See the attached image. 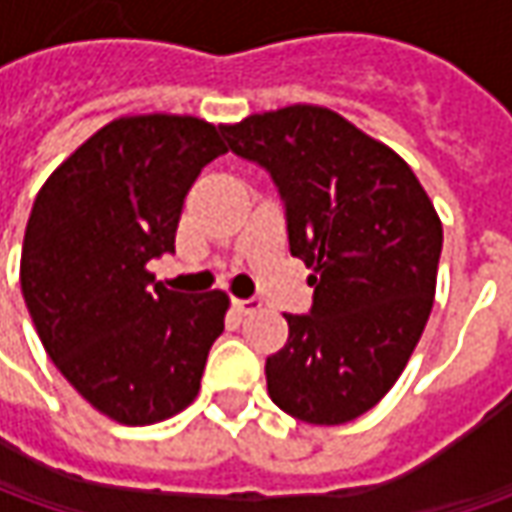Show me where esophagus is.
<instances>
[{
  "label": "esophagus",
  "instance_id": "1",
  "mask_svg": "<svg viewBox=\"0 0 512 512\" xmlns=\"http://www.w3.org/2000/svg\"><path fill=\"white\" fill-rule=\"evenodd\" d=\"M233 307H236L242 316H250V313L262 310V299H233Z\"/></svg>",
  "mask_w": 512,
  "mask_h": 512
}]
</instances>
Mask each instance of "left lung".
<instances>
[{
	"label": "left lung",
	"instance_id": "1",
	"mask_svg": "<svg viewBox=\"0 0 512 512\" xmlns=\"http://www.w3.org/2000/svg\"><path fill=\"white\" fill-rule=\"evenodd\" d=\"M225 136L270 173L290 253L313 270V307L285 313L267 393L293 419L353 422L382 402L422 339L442 256L436 207L399 153L333 110L253 113Z\"/></svg>",
	"mask_w": 512,
	"mask_h": 512
}]
</instances>
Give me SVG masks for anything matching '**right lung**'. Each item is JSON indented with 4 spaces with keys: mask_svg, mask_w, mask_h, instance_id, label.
Returning <instances> with one entry per match:
<instances>
[{
    "mask_svg": "<svg viewBox=\"0 0 512 512\" xmlns=\"http://www.w3.org/2000/svg\"><path fill=\"white\" fill-rule=\"evenodd\" d=\"M196 116H122L42 185L22 245V296L50 362L119 424H153L196 399L225 330L222 290L187 296L153 279L173 253L190 185L227 153Z\"/></svg>",
    "mask_w": 512,
    "mask_h": 512,
    "instance_id": "right-lung-1",
    "label": "right lung"
}]
</instances>
